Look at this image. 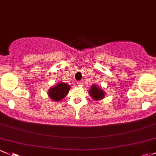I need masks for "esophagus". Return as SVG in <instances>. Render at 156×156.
<instances>
[{
	"label": "esophagus",
	"instance_id": "esophagus-1",
	"mask_svg": "<svg viewBox=\"0 0 156 156\" xmlns=\"http://www.w3.org/2000/svg\"><path fill=\"white\" fill-rule=\"evenodd\" d=\"M77 85H78V87H82L83 84L81 81H78V82H77Z\"/></svg>",
	"mask_w": 156,
	"mask_h": 156
}]
</instances>
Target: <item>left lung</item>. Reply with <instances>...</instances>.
Listing matches in <instances>:
<instances>
[{
  "instance_id": "left-lung-1",
  "label": "left lung",
  "mask_w": 156,
  "mask_h": 156,
  "mask_svg": "<svg viewBox=\"0 0 156 156\" xmlns=\"http://www.w3.org/2000/svg\"><path fill=\"white\" fill-rule=\"evenodd\" d=\"M90 96H91L94 100H100L104 98L105 96V93L101 89V88L97 87V85L93 84L91 86L90 90Z\"/></svg>"
}]
</instances>
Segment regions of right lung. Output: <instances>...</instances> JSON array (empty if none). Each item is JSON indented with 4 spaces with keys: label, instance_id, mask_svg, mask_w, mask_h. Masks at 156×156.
Listing matches in <instances>:
<instances>
[{
    "label": "right lung",
    "instance_id": "add662e5",
    "mask_svg": "<svg viewBox=\"0 0 156 156\" xmlns=\"http://www.w3.org/2000/svg\"><path fill=\"white\" fill-rule=\"evenodd\" d=\"M70 89V86L67 83L63 82L58 83L56 86L53 87L48 90V96L53 101H59L68 94L69 90Z\"/></svg>",
    "mask_w": 156,
    "mask_h": 156
}]
</instances>
